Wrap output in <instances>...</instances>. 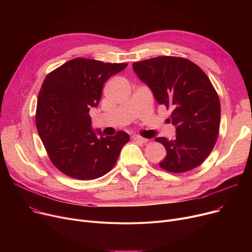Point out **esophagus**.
I'll return each instance as SVG.
<instances>
[{"mask_svg": "<svg viewBox=\"0 0 252 252\" xmlns=\"http://www.w3.org/2000/svg\"><path fill=\"white\" fill-rule=\"evenodd\" d=\"M133 140L136 141V142H139V143H147L148 142V139L143 138V137L138 136V135H134L133 136Z\"/></svg>", "mask_w": 252, "mask_h": 252, "instance_id": "1", "label": "esophagus"}]
</instances>
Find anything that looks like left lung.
<instances>
[{"label":"left lung","mask_w":252,"mask_h":252,"mask_svg":"<svg viewBox=\"0 0 252 252\" xmlns=\"http://www.w3.org/2000/svg\"><path fill=\"white\" fill-rule=\"evenodd\" d=\"M133 67L156 101L173 108L168 121L177 126L176 139H155L166 150L160 167L182 174L199 166L215 147L220 123V99L208 76L194 62L175 56L135 62Z\"/></svg>","instance_id":"8db88e82"}]
</instances>
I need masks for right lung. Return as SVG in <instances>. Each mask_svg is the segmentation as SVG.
<instances>
[{
    "instance_id": "add662e5",
    "label": "right lung",
    "mask_w": 252,
    "mask_h": 252,
    "mask_svg": "<svg viewBox=\"0 0 252 252\" xmlns=\"http://www.w3.org/2000/svg\"><path fill=\"white\" fill-rule=\"evenodd\" d=\"M126 65L79 57L46 76L37 97L35 126L51 162L64 175L95 180L115 165L129 136L118 130L98 138L89 111L100 102L105 82Z\"/></svg>"
}]
</instances>
